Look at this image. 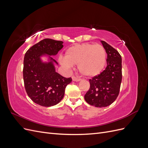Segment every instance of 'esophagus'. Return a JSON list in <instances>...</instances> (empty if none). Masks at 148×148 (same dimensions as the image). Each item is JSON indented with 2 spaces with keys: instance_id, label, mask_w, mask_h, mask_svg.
Listing matches in <instances>:
<instances>
[{
  "instance_id": "34e87169",
  "label": "esophagus",
  "mask_w": 148,
  "mask_h": 148,
  "mask_svg": "<svg viewBox=\"0 0 148 148\" xmlns=\"http://www.w3.org/2000/svg\"><path fill=\"white\" fill-rule=\"evenodd\" d=\"M72 80H73V82H79L80 80H81V79L78 78H77V77H72Z\"/></svg>"
}]
</instances>
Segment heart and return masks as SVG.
<instances>
[{
  "label": "heart",
  "mask_w": 148,
  "mask_h": 148,
  "mask_svg": "<svg viewBox=\"0 0 148 148\" xmlns=\"http://www.w3.org/2000/svg\"><path fill=\"white\" fill-rule=\"evenodd\" d=\"M65 68L70 69L77 64L79 72L88 78L100 75L105 69L107 55L101 44L85 43L69 47L65 51L64 60L60 61Z\"/></svg>",
  "instance_id": "b5f03b06"
}]
</instances>
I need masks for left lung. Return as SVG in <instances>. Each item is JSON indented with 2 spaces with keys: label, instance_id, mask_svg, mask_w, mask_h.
Here are the masks:
<instances>
[{
  "label": "left lung",
  "instance_id": "obj_1",
  "mask_svg": "<svg viewBox=\"0 0 148 148\" xmlns=\"http://www.w3.org/2000/svg\"><path fill=\"white\" fill-rule=\"evenodd\" d=\"M107 54V66L98 76L89 79L90 88L84 96L89 104L105 107L115 101L122 82V57L109 44L101 41Z\"/></svg>",
  "mask_w": 148,
  "mask_h": 148
}]
</instances>
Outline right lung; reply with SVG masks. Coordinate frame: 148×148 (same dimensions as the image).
Wrapping results in <instances>:
<instances>
[{"mask_svg": "<svg viewBox=\"0 0 148 148\" xmlns=\"http://www.w3.org/2000/svg\"><path fill=\"white\" fill-rule=\"evenodd\" d=\"M63 42L45 39L27 51L23 62V79L26 91L36 104L51 107L63 99L71 78H64L56 72L58 63L51 56H56L64 47ZM45 57L47 61H44Z\"/></svg>", "mask_w": 148, "mask_h": 148, "instance_id": "right-lung-1", "label": "right lung"}]
</instances>
